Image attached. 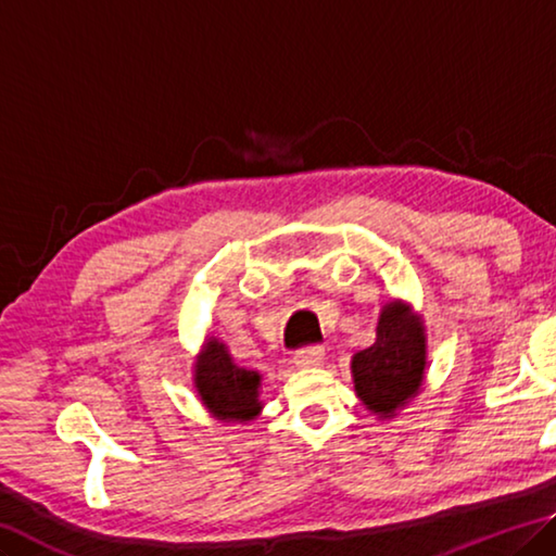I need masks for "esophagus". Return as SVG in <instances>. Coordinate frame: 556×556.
<instances>
[{"mask_svg": "<svg viewBox=\"0 0 556 556\" xmlns=\"http://www.w3.org/2000/svg\"><path fill=\"white\" fill-rule=\"evenodd\" d=\"M324 361V349L321 346H304L294 354V364L302 368H312V366H321Z\"/></svg>", "mask_w": 556, "mask_h": 556, "instance_id": "obj_1", "label": "esophagus"}]
</instances>
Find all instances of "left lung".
<instances>
[{"label":"left lung","mask_w":556,"mask_h":556,"mask_svg":"<svg viewBox=\"0 0 556 556\" xmlns=\"http://www.w3.org/2000/svg\"><path fill=\"white\" fill-rule=\"evenodd\" d=\"M351 368L361 401L381 416H391L418 393L426 368V337L408 306H386L378 319L376 341L354 356Z\"/></svg>","instance_id":"left-lung-1"}]
</instances>
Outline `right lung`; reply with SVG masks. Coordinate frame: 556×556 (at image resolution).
Wrapping results in <instances>:
<instances>
[{
    "mask_svg": "<svg viewBox=\"0 0 556 556\" xmlns=\"http://www.w3.org/2000/svg\"><path fill=\"white\" fill-rule=\"evenodd\" d=\"M195 383L210 410L227 420H250L260 413V374L244 371L232 364L219 341H207L205 354L195 368Z\"/></svg>",
    "mask_w": 556,
    "mask_h": 556,
    "instance_id": "1",
    "label": "right lung"
}]
</instances>
